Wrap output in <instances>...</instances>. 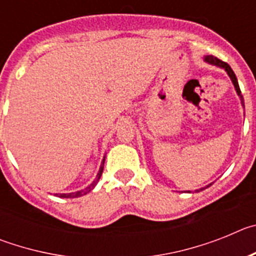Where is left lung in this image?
Here are the masks:
<instances>
[{
    "mask_svg": "<svg viewBox=\"0 0 256 256\" xmlns=\"http://www.w3.org/2000/svg\"><path fill=\"white\" fill-rule=\"evenodd\" d=\"M205 61H208V62H209V64H212V65H216V66H220V68H223V69L226 70V72H227L228 73V76H230V79H232V82H234V88H236V91H237V94H238V96L241 97V102H242V105H244V97H242V94H241V90H240V86H238V82H237V78H236V76H234V70L230 69V65L227 64V62H224V61H222L220 58H216V56H206V58H205ZM245 106V105H244ZM205 188H206V187H205ZM202 190L204 188H201V191H202ZM196 191H200V190H196Z\"/></svg>",
    "mask_w": 256,
    "mask_h": 256,
    "instance_id": "8db88e82",
    "label": "left lung"
}]
</instances>
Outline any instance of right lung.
<instances>
[{
	"instance_id": "1",
	"label": "right lung",
	"mask_w": 256,
	"mask_h": 256,
	"mask_svg": "<svg viewBox=\"0 0 256 256\" xmlns=\"http://www.w3.org/2000/svg\"><path fill=\"white\" fill-rule=\"evenodd\" d=\"M104 162H105V159L102 160V164H101V168H100V172H98V174H97V177L94 178V182L90 184V186L87 187V188L82 190V191H78V192H72V194H60V198H80V196L86 195V194H88L90 191H92L94 190V187L96 186L97 182H98V180H100L101 174H102V170H104Z\"/></svg>"
}]
</instances>
